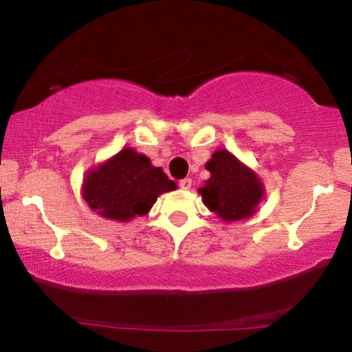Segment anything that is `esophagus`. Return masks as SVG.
Returning a JSON list of instances; mask_svg holds the SVG:
<instances>
[{
	"mask_svg": "<svg viewBox=\"0 0 352 352\" xmlns=\"http://www.w3.org/2000/svg\"><path fill=\"white\" fill-rule=\"evenodd\" d=\"M179 187H180L182 190H188L190 187H192V179H184V180H180Z\"/></svg>",
	"mask_w": 352,
	"mask_h": 352,
	"instance_id": "obj_1",
	"label": "esophagus"
}]
</instances>
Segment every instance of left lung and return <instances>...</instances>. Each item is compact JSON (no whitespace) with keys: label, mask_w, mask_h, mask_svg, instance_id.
Here are the masks:
<instances>
[{"label":"left lung","mask_w":352,"mask_h":352,"mask_svg":"<svg viewBox=\"0 0 352 352\" xmlns=\"http://www.w3.org/2000/svg\"><path fill=\"white\" fill-rule=\"evenodd\" d=\"M207 170L210 179L199 193L210 212H215L223 221H238L252 217L263 200V184L228 151L213 152Z\"/></svg>","instance_id":"1"}]
</instances>
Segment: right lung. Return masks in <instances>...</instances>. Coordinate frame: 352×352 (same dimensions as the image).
Segmentation results:
<instances>
[{
	"label": "right lung",
	"instance_id": "right-lung-1",
	"mask_svg": "<svg viewBox=\"0 0 352 352\" xmlns=\"http://www.w3.org/2000/svg\"><path fill=\"white\" fill-rule=\"evenodd\" d=\"M175 188V182L153 167L148 157L125 147L87 172L82 197L98 215L129 221L148 213L157 197Z\"/></svg>",
	"mask_w": 352,
	"mask_h": 352
}]
</instances>
